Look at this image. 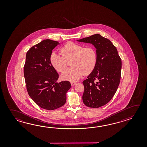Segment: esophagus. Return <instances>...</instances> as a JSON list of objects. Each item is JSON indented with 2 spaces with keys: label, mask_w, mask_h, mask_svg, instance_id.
I'll return each mask as SVG.
<instances>
[{
  "label": "esophagus",
  "mask_w": 147,
  "mask_h": 147,
  "mask_svg": "<svg viewBox=\"0 0 147 147\" xmlns=\"http://www.w3.org/2000/svg\"><path fill=\"white\" fill-rule=\"evenodd\" d=\"M76 84H77V82H71V84L72 86H74Z\"/></svg>",
  "instance_id": "34e87169"
}]
</instances>
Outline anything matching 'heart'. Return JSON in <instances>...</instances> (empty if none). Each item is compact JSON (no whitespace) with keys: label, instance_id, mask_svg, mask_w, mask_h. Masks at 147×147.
Here are the masks:
<instances>
[{"label":"heart","instance_id":"b5f03b06","mask_svg":"<svg viewBox=\"0 0 147 147\" xmlns=\"http://www.w3.org/2000/svg\"><path fill=\"white\" fill-rule=\"evenodd\" d=\"M62 56L55 52L51 53L50 62L53 68L63 72L67 67V61L71 59V67L61 75L63 80L77 81L83 75H88L94 71L97 63V54L94 47H84L73 42H68L60 49Z\"/></svg>","mask_w":147,"mask_h":147}]
</instances>
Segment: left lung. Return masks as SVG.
Returning a JSON list of instances; mask_svg holds the SVG:
<instances>
[{
	"label": "left lung",
	"mask_w": 147,
	"mask_h": 147,
	"mask_svg": "<svg viewBox=\"0 0 147 147\" xmlns=\"http://www.w3.org/2000/svg\"><path fill=\"white\" fill-rule=\"evenodd\" d=\"M92 44L96 48L97 63L94 71L82 82V100L86 106L97 108L108 103L119 86L121 59L116 47L99 34L78 40Z\"/></svg>",
	"instance_id": "8db88e82"
}]
</instances>
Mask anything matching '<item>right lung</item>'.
Wrapping results in <instances>:
<instances>
[{
	"label": "right lung",
	"instance_id": "add662e5",
	"mask_svg": "<svg viewBox=\"0 0 147 147\" xmlns=\"http://www.w3.org/2000/svg\"><path fill=\"white\" fill-rule=\"evenodd\" d=\"M58 41L46 39L34 45L26 53L24 74L29 96L38 106L53 110L63 106L69 81L57 82L59 75L51 66L50 56Z\"/></svg>",
	"mask_w": 147,
	"mask_h": 147
}]
</instances>
